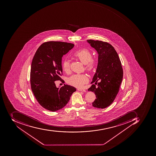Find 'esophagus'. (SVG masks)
Returning <instances> with one entry per match:
<instances>
[{
	"mask_svg": "<svg viewBox=\"0 0 156 156\" xmlns=\"http://www.w3.org/2000/svg\"><path fill=\"white\" fill-rule=\"evenodd\" d=\"M77 90H78V91H82V92H86V90H85V89H81V88H80V89H77Z\"/></svg>",
	"mask_w": 156,
	"mask_h": 156,
	"instance_id": "esophagus-1",
	"label": "esophagus"
}]
</instances>
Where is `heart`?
I'll list each match as a JSON object with an SVG mask.
<instances>
[{"mask_svg":"<svg viewBox=\"0 0 156 156\" xmlns=\"http://www.w3.org/2000/svg\"><path fill=\"white\" fill-rule=\"evenodd\" d=\"M73 56L86 65L85 68L87 71H91L95 68L96 63L92 58V53L87 49L79 50L73 54ZM62 67L63 70L65 72H68L69 70L70 63L68 59H64L62 63ZM87 81L88 78L84 74L73 75L68 80L69 84L76 87H81Z\"/></svg>","mask_w":156,"mask_h":156,"instance_id":"obj_1","label":"heart"}]
</instances>
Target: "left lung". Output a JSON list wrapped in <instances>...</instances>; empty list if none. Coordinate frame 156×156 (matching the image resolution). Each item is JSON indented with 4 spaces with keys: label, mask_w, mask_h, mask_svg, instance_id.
I'll return each mask as SVG.
<instances>
[{
    "label": "left lung",
    "mask_w": 156,
    "mask_h": 156,
    "mask_svg": "<svg viewBox=\"0 0 156 156\" xmlns=\"http://www.w3.org/2000/svg\"><path fill=\"white\" fill-rule=\"evenodd\" d=\"M87 42L98 54L97 70L91 83L93 84L88 91L94 92L97 98L93 106L104 109L111 105L119 92L123 69L118 55L112 45L93 40H87Z\"/></svg>",
    "instance_id": "1"
}]
</instances>
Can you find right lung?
Masks as SVG:
<instances>
[{"instance_id": "obj_1", "label": "right lung", "mask_w": 156, "mask_h": 156, "mask_svg": "<svg viewBox=\"0 0 156 156\" xmlns=\"http://www.w3.org/2000/svg\"><path fill=\"white\" fill-rule=\"evenodd\" d=\"M74 44L62 41H48L37 49L33 58L30 72L31 89L42 107L52 112L67 105L75 87L68 85L56 87L55 81L63 80L62 57Z\"/></svg>"}]
</instances>
